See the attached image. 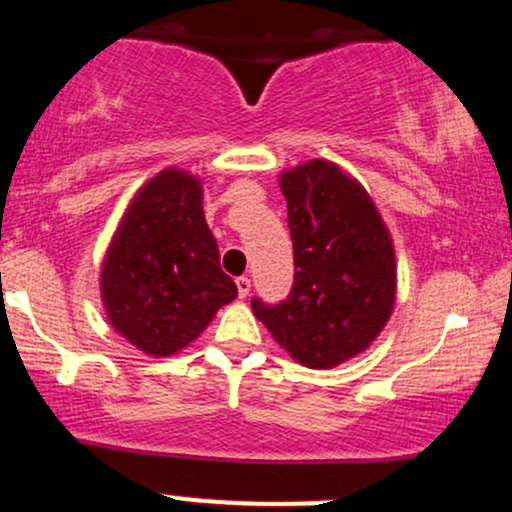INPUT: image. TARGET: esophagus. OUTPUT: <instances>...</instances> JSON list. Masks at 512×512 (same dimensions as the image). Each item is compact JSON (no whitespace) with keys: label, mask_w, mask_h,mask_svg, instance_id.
Listing matches in <instances>:
<instances>
[{"label":"esophagus","mask_w":512,"mask_h":512,"mask_svg":"<svg viewBox=\"0 0 512 512\" xmlns=\"http://www.w3.org/2000/svg\"><path fill=\"white\" fill-rule=\"evenodd\" d=\"M236 286H238V296L240 298H245L250 293V279H248V276H238Z\"/></svg>","instance_id":"1"}]
</instances>
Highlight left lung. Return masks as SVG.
Returning a JSON list of instances; mask_svg holds the SVG:
<instances>
[{
	"label": "left lung",
	"mask_w": 512,
	"mask_h": 512,
	"mask_svg": "<svg viewBox=\"0 0 512 512\" xmlns=\"http://www.w3.org/2000/svg\"><path fill=\"white\" fill-rule=\"evenodd\" d=\"M293 289L252 313L298 363L334 368L383 332L395 308L397 260L387 226L358 180L330 161L284 170Z\"/></svg>",
	"instance_id": "8db88e82"
}]
</instances>
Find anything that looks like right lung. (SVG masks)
Instances as JSON below:
<instances>
[{"mask_svg":"<svg viewBox=\"0 0 512 512\" xmlns=\"http://www.w3.org/2000/svg\"><path fill=\"white\" fill-rule=\"evenodd\" d=\"M110 325L149 356L178 354L238 296L202 209V182L180 168L151 178L117 226L101 269Z\"/></svg>","mask_w":512,"mask_h":512,"instance_id":"obj_1","label":"right lung"}]
</instances>
